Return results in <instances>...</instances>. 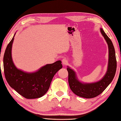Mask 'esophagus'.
Instances as JSON below:
<instances>
[{
	"mask_svg": "<svg viewBox=\"0 0 121 121\" xmlns=\"http://www.w3.org/2000/svg\"><path fill=\"white\" fill-rule=\"evenodd\" d=\"M67 61H68V60H66V59L65 58H63V60H61V61H62V64H63L64 65L67 64Z\"/></svg>",
	"mask_w": 121,
	"mask_h": 121,
	"instance_id": "34e87169",
	"label": "esophagus"
}]
</instances>
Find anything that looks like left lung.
Masks as SVG:
<instances>
[{
    "mask_svg": "<svg viewBox=\"0 0 121 121\" xmlns=\"http://www.w3.org/2000/svg\"><path fill=\"white\" fill-rule=\"evenodd\" d=\"M100 31L106 40L108 48V69L103 78L94 83H82L77 78L76 73L74 70L68 66L67 68L68 73V83L70 90L77 96L86 99L94 98L101 94L113 81L117 70V60L113 43L103 29L100 28Z\"/></svg>",
    "mask_w": 121,
    "mask_h": 121,
    "instance_id": "1",
    "label": "left lung"
}]
</instances>
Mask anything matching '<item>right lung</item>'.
Returning a JSON list of instances; mask_svg holds the SVG:
<instances>
[{"label":"right lung","instance_id":"1","mask_svg":"<svg viewBox=\"0 0 121 121\" xmlns=\"http://www.w3.org/2000/svg\"><path fill=\"white\" fill-rule=\"evenodd\" d=\"M15 34L7 46L4 56V73L11 88L27 99L39 98L48 90L54 76L63 66L60 60L47 64L37 71L27 73L16 67L11 55Z\"/></svg>","mask_w":121,"mask_h":121}]
</instances>
